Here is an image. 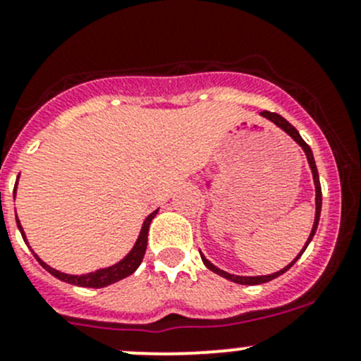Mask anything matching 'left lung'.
Listing matches in <instances>:
<instances>
[{
    "label": "left lung",
    "instance_id": "obj_1",
    "mask_svg": "<svg viewBox=\"0 0 361 361\" xmlns=\"http://www.w3.org/2000/svg\"><path fill=\"white\" fill-rule=\"evenodd\" d=\"M260 115H262V116H265V118H269V120H271V122H274L276 126H278V127H281V129L285 130V133H288L290 136H292L293 140L297 141L298 145H300L302 150H304V154H305V157H307L309 167H311L312 180H314V187H316V216H314V225H312V231H311V234H309L307 243H305L304 250L300 251V255H302V253H304V251H305V248H307L309 243H311L312 235L316 234V228H318V224H319V213H322V185H319V176H318V169H316L314 157H312V152H311V148H309V145L305 143L304 140H302L300 134H298V130L295 129V127L292 126V123L288 122V120H285V118H283L281 115H278V113H271V111H262ZM300 255H298V257L295 258V260L292 262V264L286 265L285 269H281V271L274 272V274H269V276H234V274H228V272H225V271H221V269L214 267V265L211 264V262L207 260V258L204 257V255H201V258H202L204 265H206V267L209 269V271L216 272V274H218V276H221V278L231 279V281L238 283V285H262V283H267V281H271V279L278 278V276L285 274V272L288 271V269L292 267V265L295 264V262H297L298 258H300Z\"/></svg>",
    "mask_w": 361,
    "mask_h": 361
}]
</instances>
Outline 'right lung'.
<instances>
[{"label": "right lung", "instance_id": "add662e5", "mask_svg": "<svg viewBox=\"0 0 361 361\" xmlns=\"http://www.w3.org/2000/svg\"><path fill=\"white\" fill-rule=\"evenodd\" d=\"M155 214H157V211H154L152 214H148V218L145 220V224H143V228H141V232H140V238H137L134 248L129 251V255H127L123 260H120L118 264L111 265V267L99 269V271L89 272V274H83V276H71V274H64V272L56 271V269H52L50 265H47L45 262L39 260L38 255H35V257H36V260L42 264L43 269H47L50 274L56 276V278L61 279V281L69 283V285H76V286H87V288H103V286H108V285H111V283H116V281H120V279L127 278V276H130L137 267H140V264L143 262L145 251H147L148 228H150V224H152V220L155 218ZM17 227H19L20 234H23V238L25 241V235H24L23 227H20L19 218H17Z\"/></svg>", "mask_w": 361, "mask_h": 361}]
</instances>
